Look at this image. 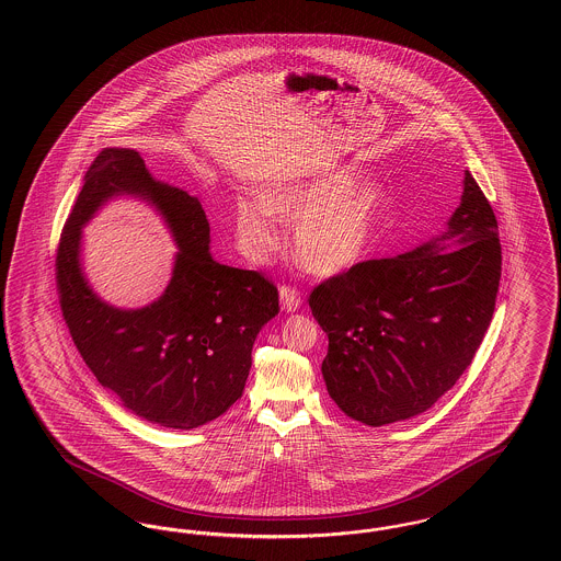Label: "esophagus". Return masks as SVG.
Listing matches in <instances>:
<instances>
[{
    "mask_svg": "<svg viewBox=\"0 0 561 561\" xmlns=\"http://www.w3.org/2000/svg\"><path fill=\"white\" fill-rule=\"evenodd\" d=\"M279 302H282V309L290 313V311H296V309L300 307L302 298H300V293H298L294 286L284 284V286L279 288Z\"/></svg>",
    "mask_w": 561,
    "mask_h": 561,
    "instance_id": "esophagus-1",
    "label": "esophagus"
}]
</instances>
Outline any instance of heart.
<instances>
[{"label": "heart", "mask_w": 561, "mask_h": 561, "mask_svg": "<svg viewBox=\"0 0 561 561\" xmlns=\"http://www.w3.org/2000/svg\"><path fill=\"white\" fill-rule=\"evenodd\" d=\"M355 168L339 165L290 179L240 197L236 229L245 252L265 261L282 243L284 222H296V259L313 273L336 275L357 265L373 243L387 208V193L374 181L353 183Z\"/></svg>", "instance_id": "heart-1"}]
</instances>
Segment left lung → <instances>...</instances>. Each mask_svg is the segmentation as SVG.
I'll list each match as a JSON object with an SVG mask.
<instances>
[{"mask_svg": "<svg viewBox=\"0 0 561 561\" xmlns=\"http://www.w3.org/2000/svg\"><path fill=\"white\" fill-rule=\"evenodd\" d=\"M454 240L456 249H444ZM499 222L465 172L448 231L393 259L364 261L309 296L328 334L330 398L370 427L428 410L460 378L492 321L501 282Z\"/></svg>", "mask_w": 561, "mask_h": 561, "instance_id": "obj_1", "label": "left lung"}]
</instances>
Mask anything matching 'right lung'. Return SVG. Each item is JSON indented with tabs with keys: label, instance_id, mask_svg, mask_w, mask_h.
<instances>
[{
	"label": "right lung",
	"instance_id": "1",
	"mask_svg": "<svg viewBox=\"0 0 561 561\" xmlns=\"http://www.w3.org/2000/svg\"><path fill=\"white\" fill-rule=\"evenodd\" d=\"M113 194L153 203L180 245L173 279L142 310H117L87 286L80 227ZM60 311L85 366L136 416L195 428L240 400L261 328L279 313L277 288L259 271L210 256V225L197 197L156 181L134 149H103L85 172L58 252Z\"/></svg>",
	"mask_w": 561,
	"mask_h": 561
}]
</instances>
